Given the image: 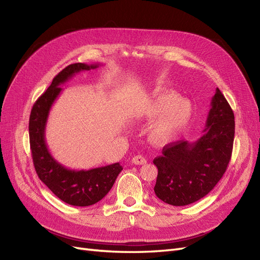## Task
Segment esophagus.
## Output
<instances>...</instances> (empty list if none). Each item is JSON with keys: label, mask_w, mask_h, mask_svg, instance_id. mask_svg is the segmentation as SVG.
Returning <instances> with one entry per match:
<instances>
[{"label": "esophagus", "mask_w": 260, "mask_h": 260, "mask_svg": "<svg viewBox=\"0 0 260 260\" xmlns=\"http://www.w3.org/2000/svg\"><path fill=\"white\" fill-rule=\"evenodd\" d=\"M132 162L135 164V165H144V164H146V159L144 158L143 156L137 155V156H135L132 158Z\"/></svg>", "instance_id": "esophagus-1"}]
</instances>
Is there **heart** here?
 I'll return each instance as SVG.
<instances>
[{
  "mask_svg": "<svg viewBox=\"0 0 260 260\" xmlns=\"http://www.w3.org/2000/svg\"><path fill=\"white\" fill-rule=\"evenodd\" d=\"M194 107L190 101L174 91L161 89L152 93L135 113L139 120L152 121L148 138L155 145H165L177 139L190 125Z\"/></svg>",
  "mask_w": 260,
  "mask_h": 260,
  "instance_id": "1",
  "label": "heart"
}]
</instances>
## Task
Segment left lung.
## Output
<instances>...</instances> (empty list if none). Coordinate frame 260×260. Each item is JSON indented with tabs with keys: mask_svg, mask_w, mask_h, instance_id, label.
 I'll list each match as a JSON object with an SVG mask.
<instances>
[{
	"mask_svg": "<svg viewBox=\"0 0 260 260\" xmlns=\"http://www.w3.org/2000/svg\"><path fill=\"white\" fill-rule=\"evenodd\" d=\"M206 128L195 142L165 145L153 160L158 169L154 191L172 206H185L206 196L216 186L231 159L234 114L218 88L211 100Z\"/></svg>",
	"mask_w": 260,
	"mask_h": 260,
	"instance_id": "8db88e82",
	"label": "left lung"
}]
</instances>
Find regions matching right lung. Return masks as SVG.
<instances>
[{"mask_svg": "<svg viewBox=\"0 0 260 260\" xmlns=\"http://www.w3.org/2000/svg\"><path fill=\"white\" fill-rule=\"evenodd\" d=\"M99 64L76 62L64 68L37 100L29 119L31 155L38 177L59 200L73 206H90L100 202L113 187L122 170L119 162L90 170H72L53 158L45 143V125L50 109L61 92L60 84L75 74L95 69Z\"/></svg>", "mask_w": 260, "mask_h": 260, "instance_id": "obj_1", "label": "right lung"}]
</instances>
